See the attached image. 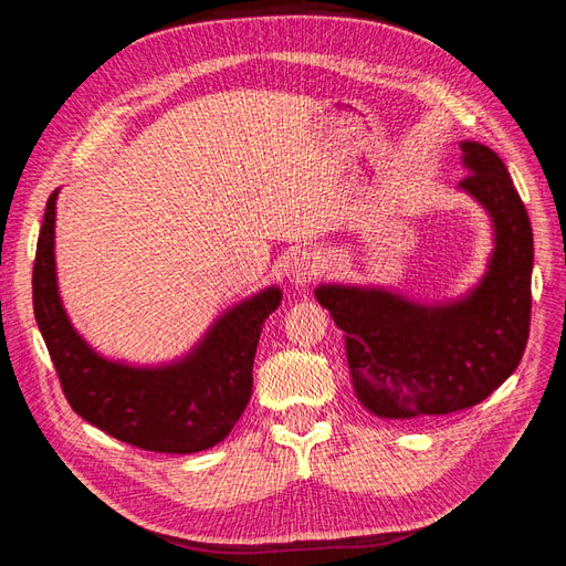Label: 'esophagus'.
I'll return each instance as SVG.
<instances>
[{
    "label": "esophagus",
    "instance_id": "34e87169",
    "mask_svg": "<svg viewBox=\"0 0 566 566\" xmlns=\"http://www.w3.org/2000/svg\"><path fill=\"white\" fill-rule=\"evenodd\" d=\"M323 264L321 256L314 250H302L293 256V262L287 266V276L295 287H304L310 281H314L321 273Z\"/></svg>",
    "mask_w": 566,
    "mask_h": 566
}]
</instances>
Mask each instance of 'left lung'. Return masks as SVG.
<instances>
[{
	"mask_svg": "<svg viewBox=\"0 0 566 566\" xmlns=\"http://www.w3.org/2000/svg\"><path fill=\"white\" fill-rule=\"evenodd\" d=\"M472 196L493 227L489 266L470 293L420 304L385 287L323 283L321 306L345 331L356 399L373 416L413 420L476 406L522 361L531 321L534 233L503 160L462 142Z\"/></svg>",
	"mask_w": 566,
	"mask_h": 566,
	"instance_id": "obj_1",
	"label": "left lung"
}]
</instances>
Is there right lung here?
Returning <instances> with one entry per match:
<instances>
[{
    "label": "right lung",
    "mask_w": 566,
    "mask_h": 566,
    "mask_svg": "<svg viewBox=\"0 0 566 566\" xmlns=\"http://www.w3.org/2000/svg\"><path fill=\"white\" fill-rule=\"evenodd\" d=\"M56 198L46 200L32 269V306L67 403L106 434L158 453H198L224 441L252 394L262 325L281 287H264L221 314L186 356L132 366L101 356L67 318L56 283Z\"/></svg>",
    "instance_id": "obj_1"
}]
</instances>
